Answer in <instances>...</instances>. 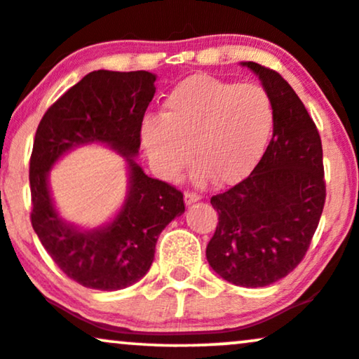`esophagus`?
<instances>
[{
    "instance_id": "1",
    "label": "esophagus",
    "mask_w": 359,
    "mask_h": 359,
    "mask_svg": "<svg viewBox=\"0 0 359 359\" xmlns=\"http://www.w3.org/2000/svg\"><path fill=\"white\" fill-rule=\"evenodd\" d=\"M201 198V195H198L196 191H184V203L187 205H191L195 203V201H198Z\"/></svg>"
}]
</instances>
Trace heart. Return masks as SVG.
I'll return each instance as SVG.
<instances>
[{
    "instance_id": "obj_1",
    "label": "heart",
    "mask_w": 359,
    "mask_h": 359,
    "mask_svg": "<svg viewBox=\"0 0 359 359\" xmlns=\"http://www.w3.org/2000/svg\"><path fill=\"white\" fill-rule=\"evenodd\" d=\"M272 128L273 105L262 87L195 75L168 92L163 116L144 117L141 142L166 178L178 176L193 154L196 180L231 183L259 161Z\"/></svg>"
}]
</instances>
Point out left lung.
I'll return each instance as SVG.
<instances>
[{
	"instance_id": "1",
	"label": "left lung",
	"mask_w": 359,
	"mask_h": 359,
	"mask_svg": "<svg viewBox=\"0 0 359 359\" xmlns=\"http://www.w3.org/2000/svg\"><path fill=\"white\" fill-rule=\"evenodd\" d=\"M273 105V134L254 171L212 196L218 212L206 259L242 287L280 280L304 259L326 201L323 144L313 117L280 74L255 62Z\"/></svg>"
}]
</instances>
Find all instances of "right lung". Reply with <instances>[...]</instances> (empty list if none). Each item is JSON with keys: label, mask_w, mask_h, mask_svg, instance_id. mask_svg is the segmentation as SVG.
Masks as SVG:
<instances>
[{"label": "right lung", "mask_w": 359, "mask_h": 359, "mask_svg": "<svg viewBox=\"0 0 359 359\" xmlns=\"http://www.w3.org/2000/svg\"><path fill=\"white\" fill-rule=\"evenodd\" d=\"M156 77L146 70H95L46 109L29 158V220L57 267L88 289L119 290L146 276L159 233L184 212L183 193L149 178L133 161L141 146V124L153 100ZM107 142L130 161L131 189L111 226L80 232L62 224L49 200L46 172L74 145Z\"/></svg>", "instance_id": "right-lung-1"}]
</instances>
